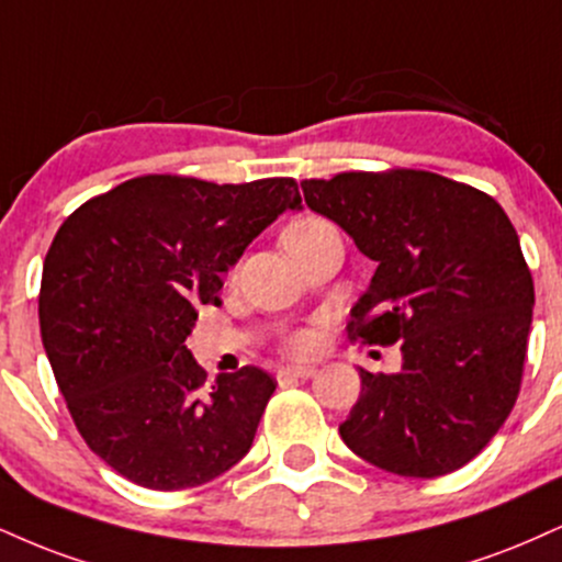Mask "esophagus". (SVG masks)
<instances>
[{
	"instance_id": "esophagus-1",
	"label": "esophagus",
	"mask_w": 562,
	"mask_h": 562,
	"mask_svg": "<svg viewBox=\"0 0 562 562\" xmlns=\"http://www.w3.org/2000/svg\"><path fill=\"white\" fill-rule=\"evenodd\" d=\"M314 374H316L314 367H282L280 371H277V380H280V384H285V382L311 380Z\"/></svg>"
}]
</instances>
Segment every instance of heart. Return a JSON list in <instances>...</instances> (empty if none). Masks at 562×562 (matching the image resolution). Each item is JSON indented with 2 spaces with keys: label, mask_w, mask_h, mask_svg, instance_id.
<instances>
[{
  "label": "heart",
  "mask_w": 562,
  "mask_h": 562,
  "mask_svg": "<svg viewBox=\"0 0 562 562\" xmlns=\"http://www.w3.org/2000/svg\"><path fill=\"white\" fill-rule=\"evenodd\" d=\"M322 225H327V222H322V220H314V216H308V220H299V222H293V225H290L285 233H303V229H316V227H322ZM316 346V335L314 333H303V335H299L293 340V348L299 350V353H306V350H311Z\"/></svg>",
  "instance_id": "b5f03b06"
}]
</instances>
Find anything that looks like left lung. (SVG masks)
<instances>
[{"instance_id":"8db88e82","label":"left lung","mask_w":562,"mask_h":562,"mask_svg":"<svg viewBox=\"0 0 562 562\" xmlns=\"http://www.w3.org/2000/svg\"><path fill=\"white\" fill-rule=\"evenodd\" d=\"M301 188L376 263L350 333L403 353L395 374L358 371L342 442L397 476L461 469L505 424L524 374L533 282L516 227L492 195L435 172H342Z\"/></svg>"}]
</instances>
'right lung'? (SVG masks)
Segmentation results:
<instances>
[{"mask_svg": "<svg viewBox=\"0 0 562 562\" xmlns=\"http://www.w3.org/2000/svg\"><path fill=\"white\" fill-rule=\"evenodd\" d=\"M293 178L243 186L146 175L76 209L44 259L38 322L72 422L117 474L172 492L251 450L277 382L259 367L216 374L186 348L199 306L282 212Z\"/></svg>", "mask_w": 562, "mask_h": 562, "instance_id": "add662e5", "label": "right lung"}]
</instances>
